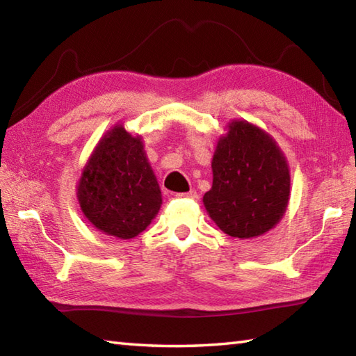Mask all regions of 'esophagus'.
<instances>
[{
	"instance_id": "34e87169",
	"label": "esophagus",
	"mask_w": 356,
	"mask_h": 356,
	"mask_svg": "<svg viewBox=\"0 0 356 356\" xmlns=\"http://www.w3.org/2000/svg\"><path fill=\"white\" fill-rule=\"evenodd\" d=\"M177 197H180V199H197V193H195L194 190H191V191H188V193L177 194Z\"/></svg>"
}]
</instances>
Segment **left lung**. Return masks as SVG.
<instances>
[{
	"instance_id": "left-lung-1",
	"label": "left lung",
	"mask_w": 356,
	"mask_h": 356,
	"mask_svg": "<svg viewBox=\"0 0 356 356\" xmlns=\"http://www.w3.org/2000/svg\"><path fill=\"white\" fill-rule=\"evenodd\" d=\"M211 168L213 186L203 205L218 228L241 240L275 228L289 205L291 170L266 130L245 119L229 120Z\"/></svg>"
}]
</instances>
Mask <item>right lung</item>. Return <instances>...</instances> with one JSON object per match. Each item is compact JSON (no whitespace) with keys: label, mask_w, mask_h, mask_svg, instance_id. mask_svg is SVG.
<instances>
[{"label":"right lung","mask_w":356,"mask_h":356,"mask_svg":"<svg viewBox=\"0 0 356 356\" xmlns=\"http://www.w3.org/2000/svg\"><path fill=\"white\" fill-rule=\"evenodd\" d=\"M82 214L97 231L138 237L162 207V193L140 134L113 125L96 143L76 185Z\"/></svg>","instance_id":"obj_1"}]
</instances>
